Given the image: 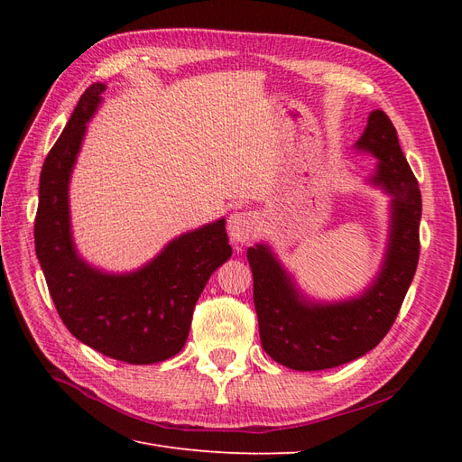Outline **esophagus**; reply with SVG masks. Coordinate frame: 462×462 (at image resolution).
<instances>
[{
	"mask_svg": "<svg viewBox=\"0 0 462 462\" xmlns=\"http://www.w3.org/2000/svg\"><path fill=\"white\" fill-rule=\"evenodd\" d=\"M258 229V217L253 212H235L229 216L227 231L235 243H248Z\"/></svg>",
	"mask_w": 462,
	"mask_h": 462,
	"instance_id": "1",
	"label": "esophagus"
}]
</instances>
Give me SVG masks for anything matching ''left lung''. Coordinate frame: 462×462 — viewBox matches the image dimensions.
Returning <instances> with one entry per match:
<instances>
[{
  "label": "left lung",
  "mask_w": 462,
  "mask_h": 462,
  "mask_svg": "<svg viewBox=\"0 0 462 462\" xmlns=\"http://www.w3.org/2000/svg\"><path fill=\"white\" fill-rule=\"evenodd\" d=\"M355 150L375 158V170L366 183L391 199L385 254L372 283L360 295L316 300L304 295L270 245L258 243L246 250L254 277L262 346L291 370H328L372 351L393 326L416 272L422 197L393 123L382 109L368 116Z\"/></svg>",
  "instance_id": "left-lung-1"
}]
</instances>
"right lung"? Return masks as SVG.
Returning a JSON list of instances; mask_svg holds the SVG:
<instances>
[{
	"instance_id": "add662e5",
	"label": "right lung",
	"mask_w": 462,
	"mask_h": 462,
	"mask_svg": "<svg viewBox=\"0 0 462 462\" xmlns=\"http://www.w3.org/2000/svg\"><path fill=\"white\" fill-rule=\"evenodd\" d=\"M104 82H94L67 121L40 173L34 221L36 256L63 324L94 351L129 365H153L185 346L190 319L209 275L231 258L226 219L187 231L141 268L114 273L79 254L69 183L102 104Z\"/></svg>"
}]
</instances>
